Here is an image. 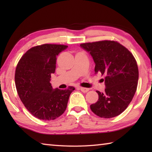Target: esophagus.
<instances>
[{
    "label": "esophagus",
    "mask_w": 152,
    "mask_h": 152,
    "mask_svg": "<svg viewBox=\"0 0 152 152\" xmlns=\"http://www.w3.org/2000/svg\"><path fill=\"white\" fill-rule=\"evenodd\" d=\"M80 91L83 92H87L89 91V88H84V87H80Z\"/></svg>",
    "instance_id": "34e87169"
}]
</instances>
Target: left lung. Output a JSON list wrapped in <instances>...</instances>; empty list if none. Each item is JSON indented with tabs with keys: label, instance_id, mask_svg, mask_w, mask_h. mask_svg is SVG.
Wrapping results in <instances>:
<instances>
[{
	"label": "left lung",
	"instance_id": "1",
	"mask_svg": "<svg viewBox=\"0 0 152 152\" xmlns=\"http://www.w3.org/2000/svg\"><path fill=\"white\" fill-rule=\"evenodd\" d=\"M80 47L90 53L95 63V74L104 77V92L96 91L99 100L91 109L100 117L112 118L127 109L137 90L139 71L132 53L117 42L85 43Z\"/></svg>",
	"mask_w": 152,
	"mask_h": 152
}]
</instances>
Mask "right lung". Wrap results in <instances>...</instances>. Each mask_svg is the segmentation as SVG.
I'll return each mask as SVG.
<instances>
[{
  "label": "right lung",
  "instance_id": "add662e5",
  "mask_svg": "<svg viewBox=\"0 0 152 152\" xmlns=\"http://www.w3.org/2000/svg\"><path fill=\"white\" fill-rule=\"evenodd\" d=\"M67 45L43 44L31 48L20 58L15 70V85L19 98L33 116L41 120H54L66 109L74 87L52 88L51 74L56 70V56Z\"/></svg>",
  "mask_w": 152,
  "mask_h": 152
}]
</instances>
